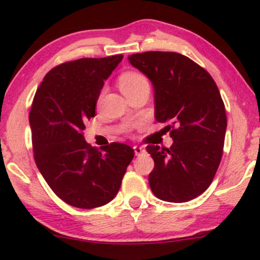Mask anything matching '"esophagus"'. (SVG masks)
I'll list each match as a JSON object with an SVG mask.
<instances>
[{
    "instance_id": "obj_1",
    "label": "esophagus",
    "mask_w": 260,
    "mask_h": 260,
    "mask_svg": "<svg viewBox=\"0 0 260 260\" xmlns=\"http://www.w3.org/2000/svg\"><path fill=\"white\" fill-rule=\"evenodd\" d=\"M133 149H134V154H136V155L142 154L143 151H144V148H143V147H139V145H134Z\"/></svg>"
}]
</instances>
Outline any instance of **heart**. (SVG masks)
<instances>
[{"instance_id": "obj_1", "label": "heart", "mask_w": 260, "mask_h": 260, "mask_svg": "<svg viewBox=\"0 0 260 260\" xmlns=\"http://www.w3.org/2000/svg\"><path fill=\"white\" fill-rule=\"evenodd\" d=\"M143 83H147V78L138 72H126L121 74V77L118 78V85H120L121 91L123 94L137 88Z\"/></svg>"}]
</instances>
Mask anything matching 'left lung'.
I'll return each instance as SVG.
<instances>
[{"label": "left lung", "mask_w": 260, "mask_h": 260, "mask_svg": "<svg viewBox=\"0 0 260 260\" xmlns=\"http://www.w3.org/2000/svg\"><path fill=\"white\" fill-rule=\"evenodd\" d=\"M128 59L153 83L155 118L168 123L174 139L170 148L147 147L155 162L151 190L161 201H192L210 186L222 157L228 118L216 83L177 52L148 51Z\"/></svg>", "instance_id": "8db88e82"}]
</instances>
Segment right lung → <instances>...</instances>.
I'll list each match as a JSON object with an SVG mask.
<instances>
[{
	"mask_svg": "<svg viewBox=\"0 0 260 260\" xmlns=\"http://www.w3.org/2000/svg\"><path fill=\"white\" fill-rule=\"evenodd\" d=\"M123 56L80 58L56 66L35 92L29 113L39 171L58 198L80 209L111 202L134 150L122 143L99 149L85 142L104 82Z\"/></svg>",
	"mask_w": 260,
	"mask_h": 260,
	"instance_id": "obj_1",
	"label": "right lung"
}]
</instances>
